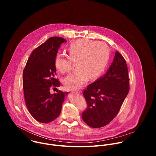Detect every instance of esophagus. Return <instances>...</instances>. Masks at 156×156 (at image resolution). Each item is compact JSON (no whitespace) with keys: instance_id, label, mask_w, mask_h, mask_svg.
Instances as JSON below:
<instances>
[{"instance_id":"34e87169","label":"esophagus","mask_w":156,"mask_h":156,"mask_svg":"<svg viewBox=\"0 0 156 156\" xmlns=\"http://www.w3.org/2000/svg\"><path fill=\"white\" fill-rule=\"evenodd\" d=\"M76 93L78 94H81L82 93V92H81V91H76Z\"/></svg>"}]
</instances>
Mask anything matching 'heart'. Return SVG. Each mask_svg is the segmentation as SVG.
I'll list each match as a JSON object with an SVG mask.
<instances>
[{"mask_svg": "<svg viewBox=\"0 0 156 156\" xmlns=\"http://www.w3.org/2000/svg\"><path fill=\"white\" fill-rule=\"evenodd\" d=\"M68 55L58 53L54 59V65L61 73L69 72L72 62H75L76 70L66 76L63 83L69 90H76L86 83L87 79L94 80L105 70L110 51L103 42L80 39L70 44Z\"/></svg>", "mask_w": 156, "mask_h": 156, "instance_id": "heart-1", "label": "heart"}]
</instances>
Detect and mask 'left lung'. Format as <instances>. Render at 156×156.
Returning a JSON list of instances; mask_svg holds the SVG:
<instances>
[{"instance_id":"1","label":"left lung","mask_w":156,"mask_h":156,"mask_svg":"<svg viewBox=\"0 0 156 156\" xmlns=\"http://www.w3.org/2000/svg\"><path fill=\"white\" fill-rule=\"evenodd\" d=\"M129 81L126 61L117 51L105 74L83 91L87 104L82 114L83 121L94 128L109 123L119 113L129 92Z\"/></svg>"}]
</instances>
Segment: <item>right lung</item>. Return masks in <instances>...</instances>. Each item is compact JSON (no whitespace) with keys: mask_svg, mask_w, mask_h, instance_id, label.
<instances>
[{"mask_svg":"<svg viewBox=\"0 0 156 156\" xmlns=\"http://www.w3.org/2000/svg\"><path fill=\"white\" fill-rule=\"evenodd\" d=\"M66 41L52 37L35 49L30 55L23 73V87L26 105L37 121L48 123L60 115L67 92L50 93L51 86L58 87L54 59L61 44Z\"/></svg>","mask_w":156,"mask_h":156,"instance_id":"obj_1","label":"right lung"}]
</instances>
